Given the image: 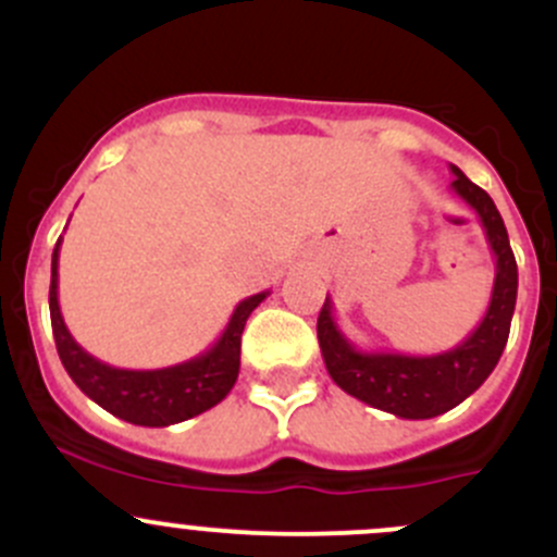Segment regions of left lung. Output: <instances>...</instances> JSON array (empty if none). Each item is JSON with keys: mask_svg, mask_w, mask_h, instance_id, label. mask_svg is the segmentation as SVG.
I'll list each match as a JSON object with an SVG mask.
<instances>
[{"mask_svg": "<svg viewBox=\"0 0 557 557\" xmlns=\"http://www.w3.org/2000/svg\"><path fill=\"white\" fill-rule=\"evenodd\" d=\"M450 190L471 207L485 228L487 245L496 256L491 305L480 325L453 350L436 356L361 350L352 345L334 320V305L325 296L318 314V342L331 380L345 393L374 409L404 420H429L450 412L471 396L496 369L509 339L515 301H518V263L509 234L491 196L450 164Z\"/></svg>", "mask_w": 557, "mask_h": 557, "instance_id": "8db88e82", "label": "left lung"}]
</instances>
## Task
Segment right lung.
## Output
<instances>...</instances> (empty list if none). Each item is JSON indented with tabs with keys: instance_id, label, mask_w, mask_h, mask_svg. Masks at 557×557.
<instances>
[{
	"instance_id": "add662e5",
	"label": "right lung",
	"mask_w": 557,
	"mask_h": 557,
	"mask_svg": "<svg viewBox=\"0 0 557 557\" xmlns=\"http://www.w3.org/2000/svg\"><path fill=\"white\" fill-rule=\"evenodd\" d=\"M59 247L61 237L53 247V261H50L48 296L55 350H59L72 383L91 401H97L99 407L126 423L164 429V425L183 423V420L207 412L228 396L239 377V347H243L245 323L250 312L267 299L269 290L239 301L223 334L201 356L166 369H117L83 350L61 318Z\"/></svg>"
}]
</instances>
